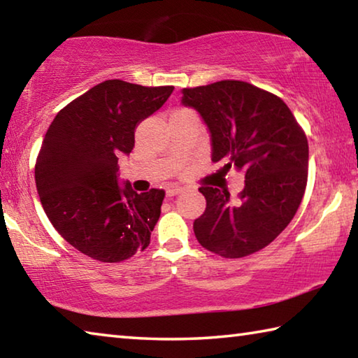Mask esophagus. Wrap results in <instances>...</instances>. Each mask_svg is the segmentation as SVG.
<instances>
[{
  "label": "esophagus",
  "mask_w": 358,
  "mask_h": 358,
  "mask_svg": "<svg viewBox=\"0 0 358 358\" xmlns=\"http://www.w3.org/2000/svg\"><path fill=\"white\" fill-rule=\"evenodd\" d=\"M181 189H183V187H181V186H169L167 187V197L177 196V194L181 192Z\"/></svg>",
  "instance_id": "1"
}]
</instances>
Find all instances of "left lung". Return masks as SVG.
Returning <instances> with one entry per match:
<instances>
[{"mask_svg":"<svg viewBox=\"0 0 358 358\" xmlns=\"http://www.w3.org/2000/svg\"><path fill=\"white\" fill-rule=\"evenodd\" d=\"M210 132L211 161L245 173L237 203L229 191L199 187L207 208L194 221L205 250L238 259L280 235L300 207L308 180V141L284 101L251 83L221 80L181 90Z\"/></svg>","mask_w":358,"mask_h":358,"instance_id":"8db88e82","label":"left lung"}]
</instances>
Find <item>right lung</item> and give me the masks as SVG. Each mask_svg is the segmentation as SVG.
Here are the masks:
<instances>
[{
	"label": "right lung",
	"mask_w": 358,
	"mask_h": 358,
	"mask_svg": "<svg viewBox=\"0 0 358 358\" xmlns=\"http://www.w3.org/2000/svg\"><path fill=\"white\" fill-rule=\"evenodd\" d=\"M172 92L106 80L48 126L36 161V187L53 227L85 256L121 262L150 245L166 192L137 194L129 181L121 183L118 157L131 153L138 123Z\"/></svg>",
	"instance_id": "obj_1"
}]
</instances>
